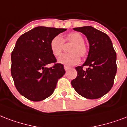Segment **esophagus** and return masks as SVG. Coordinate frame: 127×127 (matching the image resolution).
Listing matches in <instances>:
<instances>
[{
  "instance_id": "esophagus-1",
  "label": "esophagus",
  "mask_w": 127,
  "mask_h": 127,
  "mask_svg": "<svg viewBox=\"0 0 127 127\" xmlns=\"http://www.w3.org/2000/svg\"><path fill=\"white\" fill-rule=\"evenodd\" d=\"M64 69L65 71H67L68 69H70V67H67V66H64Z\"/></svg>"
}]
</instances>
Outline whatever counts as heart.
Listing matches in <instances>:
<instances>
[{
	"label": "heart",
	"instance_id": "obj_1",
	"mask_svg": "<svg viewBox=\"0 0 127 127\" xmlns=\"http://www.w3.org/2000/svg\"><path fill=\"white\" fill-rule=\"evenodd\" d=\"M64 42L72 43L69 51L70 53L61 55L58 59L59 63L67 66L74 65L80 61V57L84 58L87 55L88 48L84 44V38L80 33L71 32L62 38L60 36H55L50 42V50L54 56H58L62 52L64 47Z\"/></svg>",
	"mask_w": 127,
	"mask_h": 127
}]
</instances>
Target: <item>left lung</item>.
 I'll return each mask as SVG.
<instances>
[{
  "label": "left lung",
  "instance_id": "8db88e82",
  "mask_svg": "<svg viewBox=\"0 0 127 127\" xmlns=\"http://www.w3.org/2000/svg\"><path fill=\"white\" fill-rule=\"evenodd\" d=\"M81 32L89 44L86 61L82 66L76 67L77 77L71 81L72 87L86 99H96L111 90L117 73V55L109 37L92 26L74 28ZM83 66H89L83 70Z\"/></svg>",
  "mask_w": 127,
  "mask_h": 127
}]
</instances>
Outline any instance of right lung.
<instances>
[{
  "label": "right lung",
  "instance_id": "add662e5",
  "mask_svg": "<svg viewBox=\"0 0 127 127\" xmlns=\"http://www.w3.org/2000/svg\"><path fill=\"white\" fill-rule=\"evenodd\" d=\"M65 28L38 26L19 37L11 54V75L22 96L32 101L44 100L52 95L57 82L65 74L64 65L56 62L50 50L54 37ZM51 63L55 65L48 68Z\"/></svg>",
  "mask_w": 127,
  "mask_h": 127
}]
</instances>
